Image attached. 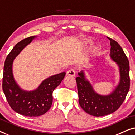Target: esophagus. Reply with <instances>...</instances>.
Here are the masks:
<instances>
[{
	"mask_svg": "<svg viewBox=\"0 0 135 135\" xmlns=\"http://www.w3.org/2000/svg\"><path fill=\"white\" fill-rule=\"evenodd\" d=\"M75 73H76L75 70L73 69V68H72V69H70L69 70H68L67 72V75L68 76H72V77L75 76Z\"/></svg>",
	"mask_w": 135,
	"mask_h": 135,
	"instance_id": "obj_1",
	"label": "esophagus"
}]
</instances>
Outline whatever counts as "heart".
Returning <instances> with one entry per match:
<instances>
[{
  "label": "heart",
  "instance_id": "1",
  "mask_svg": "<svg viewBox=\"0 0 135 135\" xmlns=\"http://www.w3.org/2000/svg\"><path fill=\"white\" fill-rule=\"evenodd\" d=\"M88 41H89V40H87L86 42H88ZM97 49V47H95V49Z\"/></svg>",
  "mask_w": 135,
  "mask_h": 135
}]
</instances>
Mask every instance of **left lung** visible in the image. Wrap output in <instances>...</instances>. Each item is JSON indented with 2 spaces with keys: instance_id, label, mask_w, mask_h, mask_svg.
<instances>
[{
  "instance_id": "obj_1",
  "label": "left lung",
  "mask_w": 135,
  "mask_h": 135,
  "mask_svg": "<svg viewBox=\"0 0 135 135\" xmlns=\"http://www.w3.org/2000/svg\"><path fill=\"white\" fill-rule=\"evenodd\" d=\"M111 45L110 57L119 68L120 82L114 90L108 95L98 94L85 78L84 71L76 78L79 103L89 114L99 117L109 114L119 109L126 98L130 89V66L128 58L117 41L108 38Z\"/></svg>"
}]
</instances>
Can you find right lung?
<instances>
[{"mask_svg": "<svg viewBox=\"0 0 135 135\" xmlns=\"http://www.w3.org/2000/svg\"><path fill=\"white\" fill-rule=\"evenodd\" d=\"M35 37L26 38L13 47L5 61L2 80L3 93L10 107L17 113L29 117L40 116L50 109L53 91L65 75V72L53 75L43 81L36 90L30 92L22 90L19 87L13 75V60Z\"/></svg>", "mask_w": 135, "mask_h": 135, "instance_id": "right-lung-1", "label": "right lung"}]
</instances>
